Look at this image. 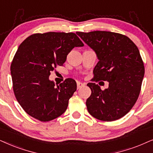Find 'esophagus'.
Returning <instances> with one entry per match:
<instances>
[{
  "mask_svg": "<svg viewBox=\"0 0 153 153\" xmlns=\"http://www.w3.org/2000/svg\"><path fill=\"white\" fill-rule=\"evenodd\" d=\"M85 85V83H82L80 82H77V88H78V89H80L81 88H82V87H84Z\"/></svg>",
  "mask_w": 153,
  "mask_h": 153,
  "instance_id": "34e87169",
  "label": "esophagus"
}]
</instances>
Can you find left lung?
<instances>
[{"label":"left lung","instance_id":"obj_1","mask_svg":"<svg viewBox=\"0 0 153 153\" xmlns=\"http://www.w3.org/2000/svg\"><path fill=\"white\" fill-rule=\"evenodd\" d=\"M76 34L95 51L99 59L93 71L94 80L109 82V88L104 90L95 83L87 85L92 91L86 101L89 113L104 121L123 117L138 100L145 74L138 47L128 36L115 32Z\"/></svg>","mask_w":153,"mask_h":153}]
</instances>
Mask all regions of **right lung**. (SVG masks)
<instances>
[{"label": "right lung", "instance_id": "obj_1", "mask_svg": "<svg viewBox=\"0 0 153 153\" xmlns=\"http://www.w3.org/2000/svg\"><path fill=\"white\" fill-rule=\"evenodd\" d=\"M83 46L73 32L34 34L21 43L10 71L15 97L27 114L44 122L64 113L76 82L67 78L56 86L49 75L57 65H63L73 48Z\"/></svg>", "mask_w": 153, "mask_h": 153}]
</instances>
